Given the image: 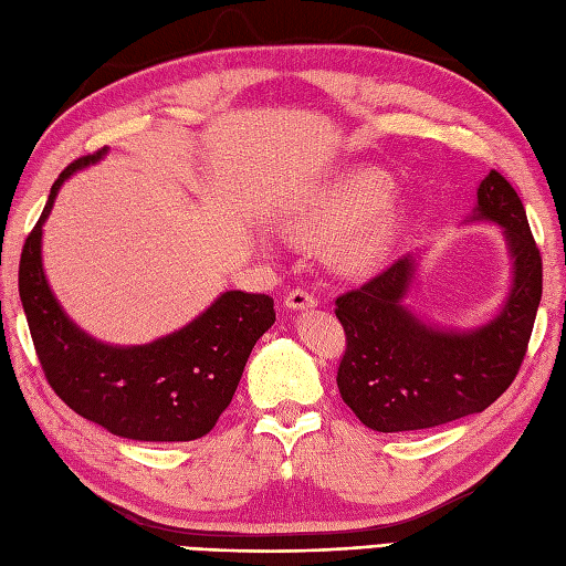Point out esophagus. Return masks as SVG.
<instances>
[{"mask_svg": "<svg viewBox=\"0 0 566 566\" xmlns=\"http://www.w3.org/2000/svg\"><path fill=\"white\" fill-rule=\"evenodd\" d=\"M284 304L292 311H302V308H314L318 304V298L314 292H308V290H292L290 294H286Z\"/></svg>", "mask_w": 566, "mask_h": 566, "instance_id": "34e87169", "label": "esophagus"}]
</instances>
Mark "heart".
Here are the masks:
<instances>
[{"label":"heart","mask_w":566,"mask_h":566,"mask_svg":"<svg viewBox=\"0 0 566 566\" xmlns=\"http://www.w3.org/2000/svg\"><path fill=\"white\" fill-rule=\"evenodd\" d=\"M396 179L381 167H353L316 189L296 211V226L311 238L343 235L338 258L345 268L377 264L403 226L394 207Z\"/></svg>","instance_id":"b5f03b06"}]
</instances>
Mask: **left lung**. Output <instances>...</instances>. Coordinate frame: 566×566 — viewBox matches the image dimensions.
Instances as JSON below:
<instances>
[{"mask_svg":"<svg viewBox=\"0 0 566 566\" xmlns=\"http://www.w3.org/2000/svg\"><path fill=\"white\" fill-rule=\"evenodd\" d=\"M472 221L499 223L513 260L509 298L484 326L444 331L403 306L416 280L413 252L335 298L347 340L338 389L371 430H423L482 413L518 375L543 296V258L523 201L501 172L479 185Z\"/></svg>","mask_w":566,"mask_h":566,"instance_id":"1","label":"left lung"}]
</instances>
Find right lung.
Segmentation results:
<instances>
[{"label":"right lung","mask_w":566,"mask_h":566,"mask_svg":"<svg viewBox=\"0 0 566 566\" xmlns=\"http://www.w3.org/2000/svg\"><path fill=\"white\" fill-rule=\"evenodd\" d=\"M106 150L70 163L23 243L19 296L45 379L72 411L118 438L197 440L231 403L252 347L274 323L268 294L223 292L185 328L148 345H106L77 328L43 274L41 238L65 179Z\"/></svg>","instance_id":"obj_1"}]
</instances>
